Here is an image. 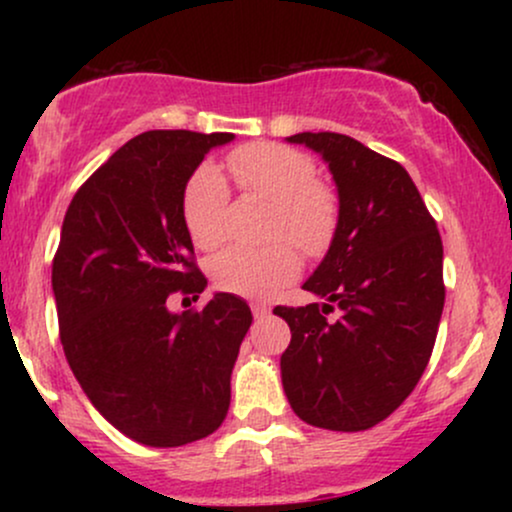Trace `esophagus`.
<instances>
[{"label":"esophagus","mask_w":512,"mask_h":512,"mask_svg":"<svg viewBox=\"0 0 512 512\" xmlns=\"http://www.w3.org/2000/svg\"><path fill=\"white\" fill-rule=\"evenodd\" d=\"M250 308H252V315H255L257 320H262V317H267L269 310H272L267 303H262V301H255V303L250 305Z\"/></svg>","instance_id":"esophagus-1"}]
</instances>
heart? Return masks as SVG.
I'll list each match as a JSON object with an SVG mask.
<instances>
[{
  "label": "heart",
  "instance_id": "obj_1",
  "mask_svg": "<svg viewBox=\"0 0 512 512\" xmlns=\"http://www.w3.org/2000/svg\"><path fill=\"white\" fill-rule=\"evenodd\" d=\"M228 173L248 195L274 202L272 236L293 238L308 255L332 245L339 223L334 192L317 178L313 158L281 144H248L226 158ZM228 185L211 163L190 175L182 195V219L199 250L219 248L226 238ZM301 272V257L289 240L267 248H228L211 264L216 286L238 296L264 298Z\"/></svg>",
  "mask_w": 512,
  "mask_h": 512
}]
</instances>
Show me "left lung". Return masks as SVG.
<instances>
[{
	"label": "left lung",
	"mask_w": 512,
	"mask_h": 512,
	"mask_svg": "<svg viewBox=\"0 0 512 512\" xmlns=\"http://www.w3.org/2000/svg\"><path fill=\"white\" fill-rule=\"evenodd\" d=\"M330 166L339 223L325 260L303 284L325 298L276 305L291 327L281 383L291 409L317 428L366 431L411 395L443 315V240L409 173L337 132H301ZM334 307L343 315L334 323Z\"/></svg>",
	"instance_id": "left-lung-1"
}]
</instances>
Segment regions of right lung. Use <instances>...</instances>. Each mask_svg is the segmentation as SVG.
Listing matches in <instances>:
<instances>
[{"mask_svg":"<svg viewBox=\"0 0 512 512\" xmlns=\"http://www.w3.org/2000/svg\"><path fill=\"white\" fill-rule=\"evenodd\" d=\"M231 132L151 129L79 187L52 260L60 339L81 390L127 438L178 448L207 438L231 404V373L252 325L243 298H199L207 279L182 219L190 175Z\"/></svg>","mask_w":512,"mask_h":512,"instance_id":"right-lung-1","label":"right lung"}]
</instances>
